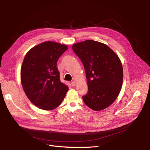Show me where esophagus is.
I'll use <instances>...</instances> for the list:
<instances>
[{
	"instance_id": "obj_1",
	"label": "esophagus",
	"mask_w": 150,
	"mask_h": 150,
	"mask_svg": "<svg viewBox=\"0 0 150 150\" xmlns=\"http://www.w3.org/2000/svg\"><path fill=\"white\" fill-rule=\"evenodd\" d=\"M71 84H72V86H76V82L75 81H72V83H71Z\"/></svg>"
}]
</instances>
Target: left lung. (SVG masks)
Here are the masks:
<instances>
[{"label": "left lung", "mask_w": 150, "mask_h": 150, "mask_svg": "<svg viewBox=\"0 0 150 150\" xmlns=\"http://www.w3.org/2000/svg\"><path fill=\"white\" fill-rule=\"evenodd\" d=\"M84 66L88 92L84 103L96 111L111 105L121 91L123 70L118 55L105 44L86 40L72 45Z\"/></svg>", "instance_id": "obj_1"}]
</instances>
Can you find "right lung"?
Segmentation results:
<instances>
[{"instance_id": "obj_1", "label": "right lung", "mask_w": 150, "mask_h": 150, "mask_svg": "<svg viewBox=\"0 0 150 150\" xmlns=\"http://www.w3.org/2000/svg\"><path fill=\"white\" fill-rule=\"evenodd\" d=\"M68 47L45 41L26 54L21 69V81L29 100L38 108L51 111L64 100L69 88L60 81L57 63Z\"/></svg>"}]
</instances>
